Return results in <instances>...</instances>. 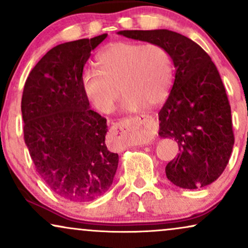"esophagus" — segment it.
Listing matches in <instances>:
<instances>
[{"label":"esophagus","mask_w":248,"mask_h":248,"mask_svg":"<svg viewBox=\"0 0 248 248\" xmlns=\"http://www.w3.org/2000/svg\"><path fill=\"white\" fill-rule=\"evenodd\" d=\"M133 121L135 122H140V124H150V129L153 130V128L155 127L156 122L152 116L149 115H139V116H135V118H133ZM126 128V122H119V124H116L115 126H113V130L116 133H120L122 130Z\"/></svg>","instance_id":"34e87169"}]
</instances>
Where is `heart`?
Returning a JSON list of instances; mask_svg holds the SVG:
<instances>
[{"label":"heart","mask_w":248,"mask_h":248,"mask_svg":"<svg viewBox=\"0 0 248 248\" xmlns=\"http://www.w3.org/2000/svg\"><path fill=\"white\" fill-rule=\"evenodd\" d=\"M96 65L99 71L82 72L80 85L87 100L105 114L113 112L120 90L122 109L138 112L163 102L172 85V58L158 44L113 43L99 53Z\"/></svg>","instance_id":"1"}]
</instances>
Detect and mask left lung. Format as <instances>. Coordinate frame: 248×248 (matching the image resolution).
<instances>
[{"label": "left lung", "instance_id": "1", "mask_svg": "<svg viewBox=\"0 0 248 248\" xmlns=\"http://www.w3.org/2000/svg\"><path fill=\"white\" fill-rule=\"evenodd\" d=\"M118 35L169 51L175 80L158 113V135L177 142L179 154L167 164V178L182 189L211 184L223 173L234 144L231 107L216 65L197 43L175 31L122 30Z\"/></svg>", "mask_w": 248, "mask_h": 248}]
</instances>
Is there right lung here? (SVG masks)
<instances>
[{
  "label": "right lung",
  "instance_id": "1",
  "mask_svg": "<svg viewBox=\"0 0 248 248\" xmlns=\"http://www.w3.org/2000/svg\"><path fill=\"white\" fill-rule=\"evenodd\" d=\"M107 33L62 43L31 70L22 96L24 141L43 181L61 197L90 202L109 189L119 155L107 149L106 119L81 90L85 64Z\"/></svg>",
  "mask_w": 248,
  "mask_h": 248
}]
</instances>
